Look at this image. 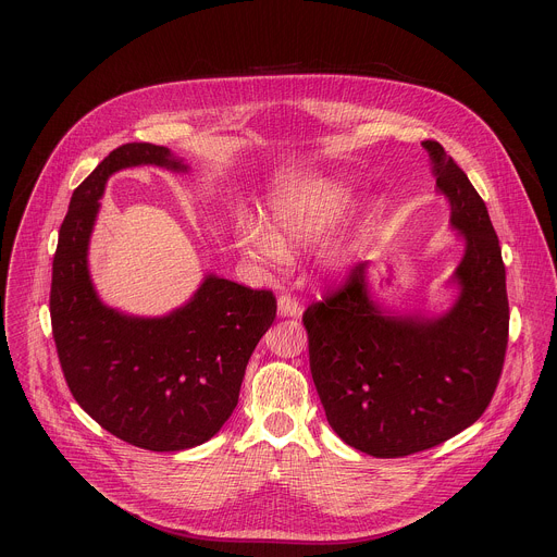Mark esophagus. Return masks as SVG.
Listing matches in <instances>:
<instances>
[{
    "instance_id": "34e87169",
    "label": "esophagus",
    "mask_w": 557,
    "mask_h": 557,
    "mask_svg": "<svg viewBox=\"0 0 557 557\" xmlns=\"http://www.w3.org/2000/svg\"><path fill=\"white\" fill-rule=\"evenodd\" d=\"M277 314L280 317H299L301 314L299 301L290 295H280L277 297Z\"/></svg>"
}]
</instances>
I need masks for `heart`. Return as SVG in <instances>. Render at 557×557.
Masks as SVG:
<instances>
[{
	"instance_id": "1",
	"label": "heart",
	"mask_w": 557,
	"mask_h": 557,
	"mask_svg": "<svg viewBox=\"0 0 557 557\" xmlns=\"http://www.w3.org/2000/svg\"><path fill=\"white\" fill-rule=\"evenodd\" d=\"M355 191L335 178H310L273 191L264 202V221L256 215L235 220L233 245L243 260L275 267L288 260V249L320 243L350 211ZM352 256L346 240L329 243L322 251L326 269H344Z\"/></svg>"
}]
</instances>
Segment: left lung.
I'll return each mask as SVG.
<instances>
[{
  "label": "left lung",
  "instance_id": "obj_1",
  "mask_svg": "<svg viewBox=\"0 0 557 557\" xmlns=\"http://www.w3.org/2000/svg\"><path fill=\"white\" fill-rule=\"evenodd\" d=\"M462 258L447 308L387 306L361 262L344 290L304 312L310 372L326 419L374 458L430 449L481 419L500 379L509 301L490 211L436 140H425Z\"/></svg>",
  "mask_w": 557,
  "mask_h": 557
}]
</instances>
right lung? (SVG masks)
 Instances as JSON below:
<instances>
[{
	"label": "right lung",
	"mask_w": 557,
	"mask_h": 557,
	"mask_svg": "<svg viewBox=\"0 0 557 557\" xmlns=\"http://www.w3.org/2000/svg\"><path fill=\"white\" fill-rule=\"evenodd\" d=\"M145 165L189 174L170 147L127 143L74 189L52 260V337L72 396L103 430L143 449L181 451L215 436L233 414L277 306L273 293L215 273L156 317L99 297L88 253L106 185L116 172Z\"/></svg>",
	"instance_id": "obj_1"
}]
</instances>
